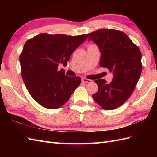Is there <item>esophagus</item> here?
<instances>
[{
	"label": "esophagus",
	"mask_w": 157,
	"mask_h": 157,
	"mask_svg": "<svg viewBox=\"0 0 157 157\" xmlns=\"http://www.w3.org/2000/svg\"><path fill=\"white\" fill-rule=\"evenodd\" d=\"M82 82H84V83H91L92 82L91 79H88L84 78L82 79Z\"/></svg>",
	"instance_id": "34e87169"
}]
</instances>
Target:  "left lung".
Listing matches in <instances>:
<instances>
[{
  "label": "left lung",
  "mask_w": 157,
  "mask_h": 157,
  "mask_svg": "<svg viewBox=\"0 0 157 157\" xmlns=\"http://www.w3.org/2000/svg\"><path fill=\"white\" fill-rule=\"evenodd\" d=\"M91 40L101 53L100 66L113 75L109 84L103 79L94 81L98 90L92 97L102 108L113 110L124 104L137 84L142 69L141 52L124 32L115 29L93 32L88 38Z\"/></svg>",
  "instance_id": "obj_1"
}]
</instances>
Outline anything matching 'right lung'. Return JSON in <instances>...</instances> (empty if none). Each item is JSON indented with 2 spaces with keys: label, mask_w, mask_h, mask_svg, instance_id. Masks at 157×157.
I'll use <instances>...</instances> for the list:
<instances>
[{
  "label": "right lung",
  "mask_w": 157,
  "mask_h": 157,
  "mask_svg": "<svg viewBox=\"0 0 157 157\" xmlns=\"http://www.w3.org/2000/svg\"><path fill=\"white\" fill-rule=\"evenodd\" d=\"M88 36L41 34L25 42L19 56L22 78L29 94L41 106L61 107L80 84L79 77L65 75L57 67L67 63Z\"/></svg>",
  "instance_id": "add662e5"
}]
</instances>
